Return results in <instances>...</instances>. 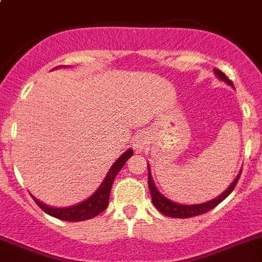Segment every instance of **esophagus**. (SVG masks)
<instances>
[{"label":"esophagus","instance_id":"34e87169","mask_svg":"<svg viewBox=\"0 0 262 262\" xmlns=\"http://www.w3.org/2000/svg\"><path fill=\"white\" fill-rule=\"evenodd\" d=\"M134 150L136 151H142L143 148L146 147V136L145 133H137L136 138H134Z\"/></svg>","mask_w":262,"mask_h":262}]
</instances>
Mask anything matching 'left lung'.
Returning <instances> with one entry per match:
<instances>
[{
	"mask_svg": "<svg viewBox=\"0 0 262 262\" xmlns=\"http://www.w3.org/2000/svg\"><path fill=\"white\" fill-rule=\"evenodd\" d=\"M214 73H215L216 77H218L219 79L225 81L226 83H228L230 86H234V84H232V82H231L230 79L226 77V74H223L221 70L214 69ZM148 171H150V168H148ZM240 173H242V171L239 172V175H237V178L235 179L234 183L231 184L230 187H228V189L225 190V192L219 195V197L211 200V201H207V202H204V204H199V205H180V204H175V202L169 201V200L166 199V197H164L162 193L158 192V189L155 188L154 183H152V179H151V175H150V172H148L147 183H148V189H150V193H151L152 204H154V206L157 207L160 213L164 214V215H167V216H172V218H190V216L201 215V214L207 213L209 210L214 209L216 205L221 204V202H222L223 200H225L226 197H227V195L230 194L232 190H234V188L236 187L237 181H239V179H240Z\"/></svg>",
	"mask_w": 262,
	"mask_h": 262,
	"instance_id": "obj_1",
	"label": "left lung"
}]
</instances>
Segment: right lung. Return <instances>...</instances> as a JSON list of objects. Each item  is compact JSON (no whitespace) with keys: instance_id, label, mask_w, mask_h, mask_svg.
I'll list each match as a JSON object with an SVG mask.
<instances>
[{"instance_id":"right-lung-1","label":"right lung","mask_w":262,"mask_h":262,"mask_svg":"<svg viewBox=\"0 0 262 262\" xmlns=\"http://www.w3.org/2000/svg\"><path fill=\"white\" fill-rule=\"evenodd\" d=\"M132 155H133V150H128V151L124 152L115 162L114 166L111 167L110 172L107 173L104 180H103L102 185L98 188V190L91 195L90 199H87L86 201L81 202V204L70 207H51L41 204L36 199H34L35 202L47 214L55 216V218L67 221V222H81V221L94 218V216L99 215V214L103 213L107 209L108 201H110L111 188H112L115 178H116L120 169L122 168V166L125 164V162Z\"/></svg>"}]
</instances>
